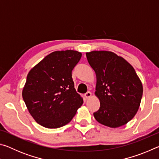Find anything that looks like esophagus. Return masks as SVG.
Wrapping results in <instances>:
<instances>
[{
  "instance_id": "34e87169",
  "label": "esophagus",
  "mask_w": 159,
  "mask_h": 159,
  "mask_svg": "<svg viewBox=\"0 0 159 159\" xmlns=\"http://www.w3.org/2000/svg\"><path fill=\"white\" fill-rule=\"evenodd\" d=\"M91 96H92V93H91V92H90V91H88V92H87L85 94V97L86 99L90 98Z\"/></svg>"
}]
</instances>
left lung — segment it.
Masks as SVG:
<instances>
[{
	"mask_svg": "<svg viewBox=\"0 0 159 159\" xmlns=\"http://www.w3.org/2000/svg\"><path fill=\"white\" fill-rule=\"evenodd\" d=\"M96 74L95 95L100 107L93 114L97 121L110 128L125 125L138 112L143 93L140 79L130 63L110 51L86 52Z\"/></svg>",
	"mask_w": 159,
	"mask_h": 159,
	"instance_id": "obj_1",
	"label": "left lung"
}]
</instances>
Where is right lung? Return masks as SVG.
Instances as JSON below:
<instances>
[{"mask_svg": "<svg viewBox=\"0 0 159 159\" xmlns=\"http://www.w3.org/2000/svg\"><path fill=\"white\" fill-rule=\"evenodd\" d=\"M81 56L76 50L55 51L29 72L22 98L39 124L47 128L62 127L71 121L83 104L71 76Z\"/></svg>", "mask_w": 159, "mask_h": 159, "instance_id": "obj_1", "label": "right lung"}]
</instances>
